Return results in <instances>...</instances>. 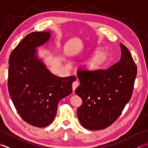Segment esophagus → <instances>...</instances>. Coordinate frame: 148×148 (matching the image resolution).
Listing matches in <instances>:
<instances>
[{
  "instance_id": "34e87169",
  "label": "esophagus",
  "mask_w": 148,
  "mask_h": 148,
  "mask_svg": "<svg viewBox=\"0 0 148 148\" xmlns=\"http://www.w3.org/2000/svg\"><path fill=\"white\" fill-rule=\"evenodd\" d=\"M78 86V82L77 81H75V82H73V84H72V88H73V91H75V89H77V87Z\"/></svg>"
}]
</instances>
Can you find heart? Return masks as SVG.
Masks as SVG:
<instances>
[{
  "label": "heart",
  "instance_id": "obj_1",
  "mask_svg": "<svg viewBox=\"0 0 148 148\" xmlns=\"http://www.w3.org/2000/svg\"><path fill=\"white\" fill-rule=\"evenodd\" d=\"M105 59V54L103 53H99L96 57V59L94 62V64H93L92 68L98 67L99 65H100L101 63L103 62Z\"/></svg>",
  "mask_w": 148,
  "mask_h": 148
}]
</instances>
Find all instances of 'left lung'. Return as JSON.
Returning <instances> with one entry per match:
<instances>
[{
  "label": "left lung",
  "instance_id": "left-lung-1",
  "mask_svg": "<svg viewBox=\"0 0 148 148\" xmlns=\"http://www.w3.org/2000/svg\"><path fill=\"white\" fill-rule=\"evenodd\" d=\"M121 57L107 70L77 72L80 86L75 90L82 99L77 116L84 128L90 130L106 128L121 114L133 92L137 68L124 45L120 43Z\"/></svg>",
  "mask_w": 148,
  "mask_h": 148
}]
</instances>
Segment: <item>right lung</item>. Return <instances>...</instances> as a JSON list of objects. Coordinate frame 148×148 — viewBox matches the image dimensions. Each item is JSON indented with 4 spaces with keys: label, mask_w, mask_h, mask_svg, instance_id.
<instances>
[{
    "label": "right lung",
    "mask_w": 148,
    "mask_h": 148,
    "mask_svg": "<svg viewBox=\"0 0 148 148\" xmlns=\"http://www.w3.org/2000/svg\"><path fill=\"white\" fill-rule=\"evenodd\" d=\"M49 32L27 35L9 59L8 87L18 113L26 123L45 127L55 118L59 101L72 92L75 76L52 74L35 56V49L49 40Z\"/></svg>",
    "instance_id": "right-lung-1"
}]
</instances>
